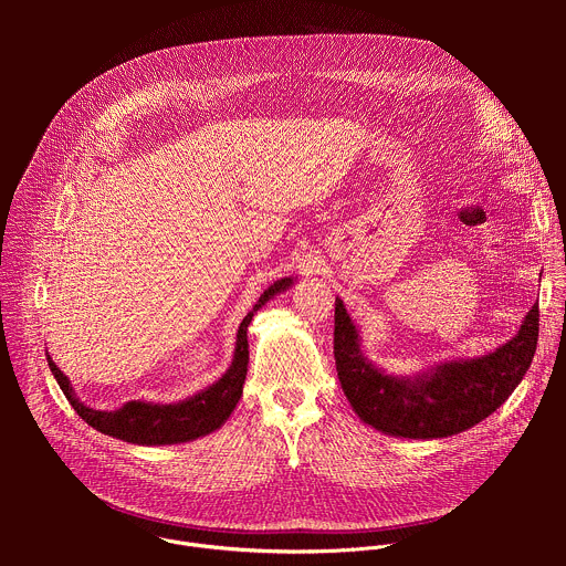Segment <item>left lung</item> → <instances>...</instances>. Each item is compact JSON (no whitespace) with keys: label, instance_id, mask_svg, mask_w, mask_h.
<instances>
[{"label":"left lung","instance_id":"obj_1","mask_svg":"<svg viewBox=\"0 0 566 566\" xmlns=\"http://www.w3.org/2000/svg\"><path fill=\"white\" fill-rule=\"evenodd\" d=\"M539 332L537 302L520 332L483 356L441 360L412 376L374 365L340 297H336L334 356L354 412L389 437L443 439L491 417L522 382L531 367Z\"/></svg>","mask_w":566,"mask_h":566}]
</instances>
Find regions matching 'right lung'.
Wrapping results in <instances>:
<instances>
[{
  "mask_svg": "<svg viewBox=\"0 0 566 566\" xmlns=\"http://www.w3.org/2000/svg\"><path fill=\"white\" fill-rule=\"evenodd\" d=\"M293 282L295 277H282L260 295L251 313L241 319L230 367L223 371L219 380H214L206 389L184 400H177V402L129 400L118 410H109V412L94 410L75 396L71 380L57 369L51 356H46L51 374L55 376L60 389L64 391L66 400L71 402V408L77 412V417L103 434H109L114 439L136 443V446H175V443L195 441L199 437H206L219 430L237 408L241 391H244V380L249 371L251 319L269 300H273L277 293H284L289 286H293Z\"/></svg>",
  "mask_w": 566,
  "mask_h": 566,
  "instance_id": "right-lung-1",
  "label": "right lung"
}]
</instances>
